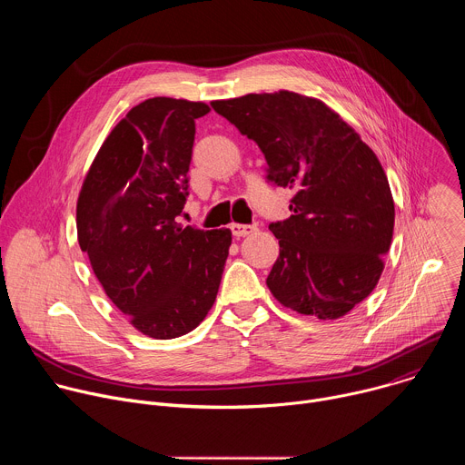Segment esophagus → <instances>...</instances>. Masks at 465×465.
I'll return each mask as SVG.
<instances>
[{"label": "esophagus", "mask_w": 465, "mask_h": 465, "mask_svg": "<svg viewBox=\"0 0 465 465\" xmlns=\"http://www.w3.org/2000/svg\"><path fill=\"white\" fill-rule=\"evenodd\" d=\"M255 230H257V228H255L253 224H232V233H233V237H237V239L253 233Z\"/></svg>", "instance_id": "esophagus-1"}]
</instances>
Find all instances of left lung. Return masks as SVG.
Returning a JSON list of instances; mask_svg holds the SVG:
<instances>
[{"mask_svg":"<svg viewBox=\"0 0 465 465\" xmlns=\"http://www.w3.org/2000/svg\"><path fill=\"white\" fill-rule=\"evenodd\" d=\"M257 143L269 178L294 191L269 230L280 255L267 278L287 309L320 320L348 314L375 289L393 235V198L375 153L341 114L289 90L212 101Z\"/></svg>","mask_w":465,"mask_h":465,"instance_id":"8db88e82","label":"left lung"}]
</instances>
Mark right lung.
<instances>
[{
    "mask_svg": "<svg viewBox=\"0 0 465 465\" xmlns=\"http://www.w3.org/2000/svg\"><path fill=\"white\" fill-rule=\"evenodd\" d=\"M203 101L153 97L103 142L79 198L77 239L112 303L140 333L169 341L215 303L232 232L182 226Z\"/></svg>",
    "mask_w": 465,
    "mask_h": 465,
    "instance_id": "right-lung-1",
    "label": "right lung"
}]
</instances>
